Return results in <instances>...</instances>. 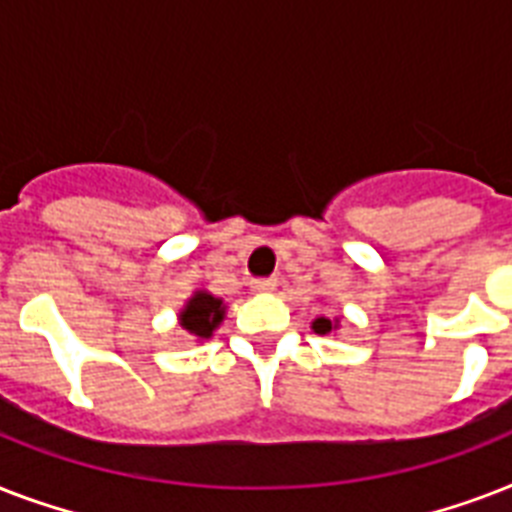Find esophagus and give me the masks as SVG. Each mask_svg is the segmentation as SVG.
Returning <instances> with one entry per match:
<instances>
[{"label": "esophagus", "instance_id": "1", "mask_svg": "<svg viewBox=\"0 0 512 512\" xmlns=\"http://www.w3.org/2000/svg\"><path fill=\"white\" fill-rule=\"evenodd\" d=\"M252 292H271L276 289V276H265V279H252Z\"/></svg>", "mask_w": 512, "mask_h": 512}]
</instances>
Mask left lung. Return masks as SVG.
Returning <instances> with one entry per match:
<instances>
[{
  "mask_svg": "<svg viewBox=\"0 0 512 512\" xmlns=\"http://www.w3.org/2000/svg\"><path fill=\"white\" fill-rule=\"evenodd\" d=\"M332 327H335V324H332L329 319H324V316L313 321V329H316V335H329V332H332Z\"/></svg>",
  "mask_w": 512,
  "mask_h": 512,
  "instance_id": "obj_1",
  "label": "left lung"
}]
</instances>
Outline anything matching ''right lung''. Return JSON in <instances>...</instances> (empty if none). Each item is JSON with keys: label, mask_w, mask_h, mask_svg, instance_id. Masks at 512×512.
Returning a JSON list of instances; mask_svg holds the SVG:
<instances>
[{"label": "right lung", "mask_w": 512, "mask_h": 512, "mask_svg": "<svg viewBox=\"0 0 512 512\" xmlns=\"http://www.w3.org/2000/svg\"><path fill=\"white\" fill-rule=\"evenodd\" d=\"M223 300L207 295V292H196V295L188 300L185 311L180 313V321L183 327L196 337H209L212 329L223 321Z\"/></svg>", "instance_id": "obj_1"}]
</instances>
